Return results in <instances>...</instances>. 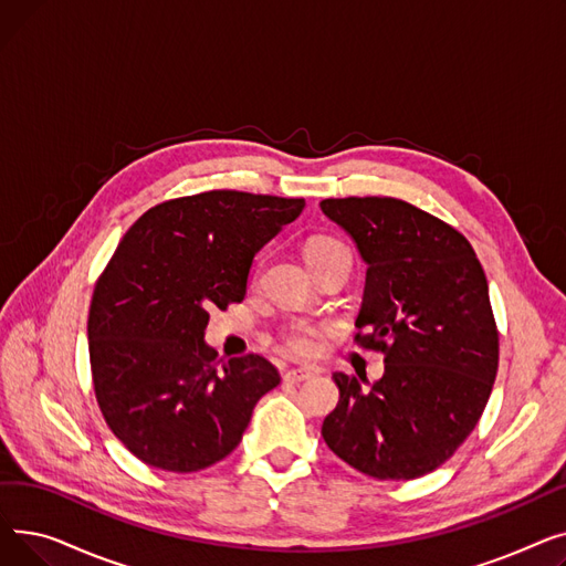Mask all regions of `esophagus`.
<instances>
[{
    "label": "esophagus",
    "mask_w": 566,
    "mask_h": 566,
    "mask_svg": "<svg viewBox=\"0 0 566 566\" xmlns=\"http://www.w3.org/2000/svg\"><path fill=\"white\" fill-rule=\"evenodd\" d=\"M312 376H314V371L307 369V367H293V369L284 371V380H289V382H301V380H307Z\"/></svg>",
    "instance_id": "1"
}]
</instances>
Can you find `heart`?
I'll list each match as a JSON object with an SVG mask.
<instances>
[{
    "instance_id": "b5f03b06",
    "label": "heart",
    "mask_w": 566,
    "mask_h": 566,
    "mask_svg": "<svg viewBox=\"0 0 566 566\" xmlns=\"http://www.w3.org/2000/svg\"><path fill=\"white\" fill-rule=\"evenodd\" d=\"M335 250H344V245L337 241V238L314 235V238H310L307 245H305V256L314 259V256L328 254V252H335ZM282 339H284V346L295 355H312L318 348V331L314 328V325H307V323L289 325L284 335H282Z\"/></svg>"
}]
</instances>
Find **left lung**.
I'll return each mask as SVG.
<instances>
[{
  "label": "left lung",
  "mask_w": 566,
  "mask_h": 566,
  "mask_svg": "<svg viewBox=\"0 0 566 566\" xmlns=\"http://www.w3.org/2000/svg\"><path fill=\"white\" fill-rule=\"evenodd\" d=\"M321 211L367 263L358 342L385 355L369 390L333 374L337 408L325 444L376 480H415L448 461L478 427L497 374V325L468 238L395 197L323 199Z\"/></svg>",
  "instance_id": "1"
}]
</instances>
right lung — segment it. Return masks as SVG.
I'll return each mask as SVG.
<instances>
[{"label":"right lung","mask_w":566,"mask_h":566,"mask_svg":"<svg viewBox=\"0 0 566 566\" xmlns=\"http://www.w3.org/2000/svg\"><path fill=\"white\" fill-rule=\"evenodd\" d=\"M305 199L211 190L163 201L126 231L88 307L94 392L112 433L146 465L197 472L231 454L280 385L261 355L206 346L208 312L245 298L254 254Z\"/></svg>","instance_id":"add662e5"}]
</instances>
